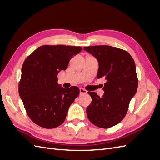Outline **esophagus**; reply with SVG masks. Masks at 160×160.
<instances>
[{"instance_id":"esophagus-1","label":"esophagus","mask_w":160,"mask_h":160,"mask_svg":"<svg viewBox=\"0 0 160 160\" xmlns=\"http://www.w3.org/2000/svg\"><path fill=\"white\" fill-rule=\"evenodd\" d=\"M79 92H80V95H84V94L87 93V91L85 89H84L83 88H80Z\"/></svg>"}]
</instances>
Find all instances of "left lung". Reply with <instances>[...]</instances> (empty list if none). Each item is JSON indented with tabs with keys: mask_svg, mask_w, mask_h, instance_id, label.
Wrapping results in <instances>:
<instances>
[{
	"mask_svg": "<svg viewBox=\"0 0 160 160\" xmlns=\"http://www.w3.org/2000/svg\"><path fill=\"white\" fill-rule=\"evenodd\" d=\"M99 62L98 79L104 77V95L88 91L92 101L86 109L90 122L101 128H109L122 122L137 91L138 79L135 62L129 53L108 45L84 47Z\"/></svg>",
	"mask_w": 160,
	"mask_h": 160,
	"instance_id": "8db88e82",
	"label": "left lung"
}]
</instances>
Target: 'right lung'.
<instances>
[{
    "label": "right lung",
    "mask_w": 160,
    "mask_h": 160,
    "mask_svg": "<svg viewBox=\"0 0 160 160\" xmlns=\"http://www.w3.org/2000/svg\"><path fill=\"white\" fill-rule=\"evenodd\" d=\"M81 47L62 45L41 46L24 61L18 93L32 122L43 128L59 126L69 108L79 94V89H65L57 83V75L65 70Z\"/></svg>",
    "instance_id": "1"
}]
</instances>
